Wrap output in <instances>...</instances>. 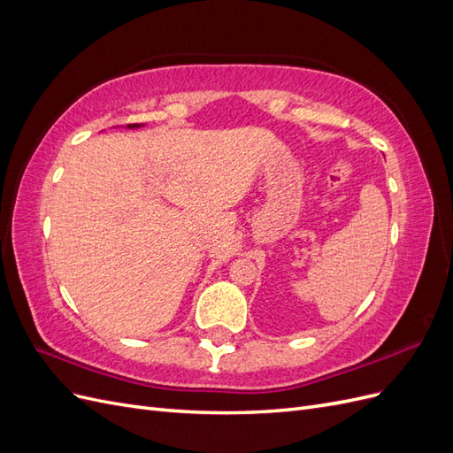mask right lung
Segmentation results:
<instances>
[{
  "mask_svg": "<svg viewBox=\"0 0 453 453\" xmlns=\"http://www.w3.org/2000/svg\"><path fill=\"white\" fill-rule=\"evenodd\" d=\"M140 125H128V128H138Z\"/></svg>",
  "mask_w": 453,
  "mask_h": 453,
  "instance_id": "right-lung-1",
  "label": "right lung"
}]
</instances>
